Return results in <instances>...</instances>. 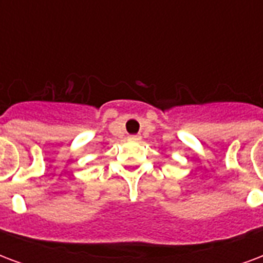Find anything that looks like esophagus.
<instances>
[{
  "label": "esophagus",
  "instance_id": "obj_1",
  "mask_svg": "<svg viewBox=\"0 0 263 263\" xmlns=\"http://www.w3.org/2000/svg\"><path fill=\"white\" fill-rule=\"evenodd\" d=\"M128 141H131V142H138V141H141V135H129V137H128Z\"/></svg>",
  "mask_w": 263,
  "mask_h": 263
}]
</instances>
